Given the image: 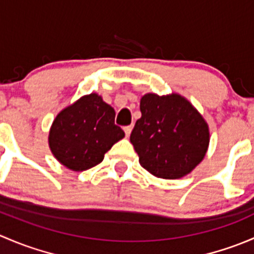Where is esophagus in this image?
<instances>
[{"instance_id":"34e87169","label":"esophagus","mask_w":254,"mask_h":254,"mask_svg":"<svg viewBox=\"0 0 254 254\" xmlns=\"http://www.w3.org/2000/svg\"><path fill=\"white\" fill-rule=\"evenodd\" d=\"M131 130H132V125H127V127H124L125 135H127V136H129V135L131 134Z\"/></svg>"}]
</instances>
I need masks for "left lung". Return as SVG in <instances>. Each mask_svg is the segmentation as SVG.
Returning <instances> with one entry per match:
<instances>
[{
    "instance_id": "left-lung-1",
    "label": "left lung",
    "mask_w": 254,
    "mask_h": 254,
    "mask_svg": "<svg viewBox=\"0 0 254 254\" xmlns=\"http://www.w3.org/2000/svg\"><path fill=\"white\" fill-rule=\"evenodd\" d=\"M141 118L130 135L140 165L157 178L178 179L190 173L206 155L207 123L178 93H146L140 99Z\"/></svg>"
}]
</instances>
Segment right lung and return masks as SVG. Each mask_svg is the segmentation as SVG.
<instances>
[{"mask_svg": "<svg viewBox=\"0 0 254 254\" xmlns=\"http://www.w3.org/2000/svg\"><path fill=\"white\" fill-rule=\"evenodd\" d=\"M115 111L97 93L86 94L56 115L49 131L54 157L73 172L89 170L125 136L114 124Z\"/></svg>", "mask_w": 254, "mask_h": 254, "instance_id": "obj_1", "label": "right lung"}]
</instances>
